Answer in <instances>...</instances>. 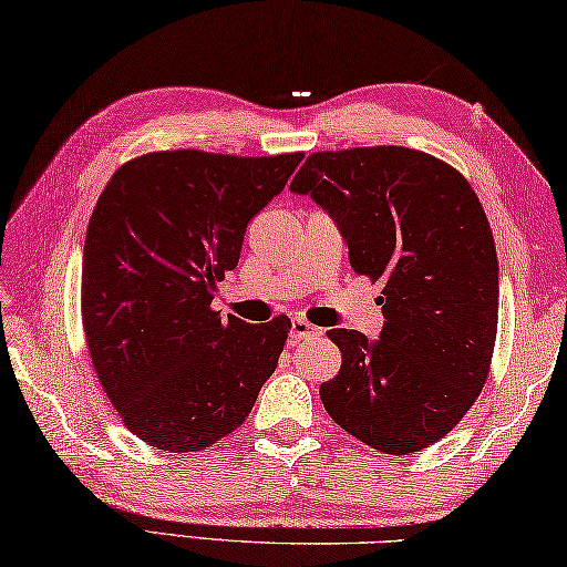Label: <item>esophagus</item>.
<instances>
[{
  "label": "esophagus",
  "instance_id": "1",
  "mask_svg": "<svg viewBox=\"0 0 567 567\" xmlns=\"http://www.w3.org/2000/svg\"><path fill=\"white\" fill-rule=\"evenodd\" d=\"M291 337L296 341L317 339V337H321V329H317V327H313V323H309L306 319H293L291 321Z\"/></svg>",
  "mask_w": 567,
  "mask_h": 567
}]
</instances>
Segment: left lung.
<instances>
[{"label":"left lung","instance_id":"1","mask_svg":"<svg viewBox=\"0 0 567 567\" xmlns=\"http://www.w3.org/2000/svg\"><path fill=\"white\" fill-rule=\"evenodd\" d=\"M337 223L359 276L382 281L384 327L333 329L341 369L321 402L386 454L442 440L487 382L497 337V250L472 185L412 147L313 153L291 181Z\"/></svg>","mask_w":567,"mask_h":567}]
</instances>
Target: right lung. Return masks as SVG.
<instances>
[{
  "label": "right lung",
  "mask_w": 567,
  "mask_h": 567,
  "mask_svg": "<svg viewBox=\"0 0 567 567\" xmlns=\"http://www.w3.org/2000/svg\"><path fill=\"white\" fill-rule=\"evenodd\" d=\"M303 153L165 151L117 168L82 254V327L120 420L157 450L198 452L246 422L291 321L254 327L210 309L250 218Z\"/></svg>",
  "instance_id": "obj_1"
}]
</instances>
